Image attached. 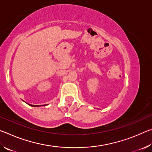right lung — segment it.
I'll use <instances>...</instances> for the list:
<instances>
[{"label": "right lung", "mask_w": 152, "mask_h": 152, "mask_svg": "<svg viewBox=\"0 0 152 152\" xmlns=\"http://www.w3.org/2000/svg\"><path fill=\"white\" fill-rule=\"evenodd\" d=\"M29 105H30L31 107H40V106H46V105H48V104H44V105H33V104H28Z\"/></svg>", "instance_id": "right-lung-1"}]
</instances>
